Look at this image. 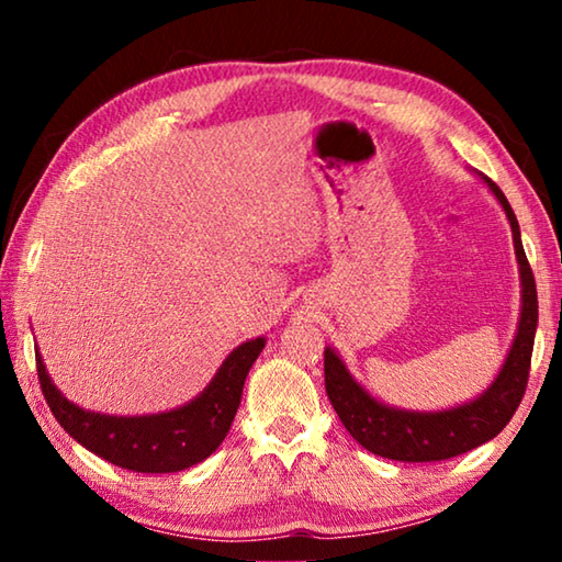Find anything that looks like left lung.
I'll list each match as a JSON object with an SVG mask.
<instances>
[{
  "label": "left lung",
  "mask_w": 562,
  "mask_h": 562,
  "mask_svg": "<svg viewBox=\"0 0 562 562\" xmlns=\"http://www.w3.org/2000/svg\"><path fill=\"white\" fill-rule=\"evenodd\" d=\"M510 223L513 247H516L518 270H520V319L518 331L513 339L506 361H503L498 376L493 384L473 402L461 406L443 408V412H408L394 408L367 392L347 372L345 361L331 347L325 349V389L331 406L351 434L367 451L382 459L429 463L453 459V456L475 449V446L491 441L493 436L506 429L510 416L516 414L522 394H526L532 341L538 327V292L532 270L520 243V227L516 213L508 205L503 190L491 178L479 173Z\"/></svg>",
  "instance_id": "8db88e82"
}]
</instances>
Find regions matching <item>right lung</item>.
<instances>
[{"instance_id":"add662e5","label":"right lung","mask_w":562,"mask_h":562,"mask_svg":"<svg viewBox=\"0 0 562 562\" xmlns=\"http://www.w3.org/2000/svg\"><path fill=\"white\" fill-rule=\"evenodd\" d=\"M262 347L265 337L243 341L193 402L148 416H109L76 406L54 386L40 349L36 374L56 422L83 449L136 473H176L205 461L223 443L240 406L245 376Z\"/></svg>"}]
</instances>
